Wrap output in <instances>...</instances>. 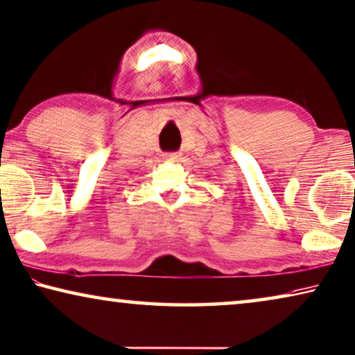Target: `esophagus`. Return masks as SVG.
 Here are the masks:
<instances>
[{"instance_id":"1","label":"esophagus","mask_w":355,"mask_h":355,"mask_svg":"<svg viewBox=\"0 0 355 355\" xmlns=\"http://www.w3.org/2000/svg\"><path fill=\"white\" fill-rule=\"evenodd\" d=\"M164 159L173 162V161L178 159V155H177V153H166V155H164Z\"/></svg>"}]
</instances>
